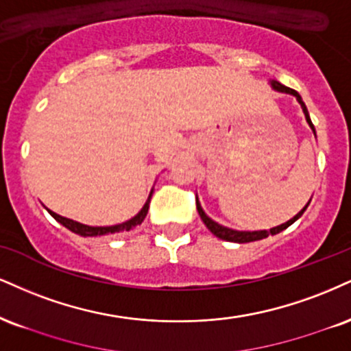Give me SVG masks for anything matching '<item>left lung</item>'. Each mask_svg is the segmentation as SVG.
Segmentation results:
<instances>
[{"mask_svg": "<svg viewBox=\"0 0 351 351\" xmlns=\"http://www.w3.org/2000/svg\"><path fill=\"white\" fill-rule=\"evenodd\" d=\"M269 84H271V88H273L274 91L286 93V95L294 96V98L298 99V103L301 104V108H302L304 116H306L307 124H309V128L312 129V132H314V135H315V129H314V125H312L309 111H307V108H306V104H304L301 95H299L296 90H291V88L285 86V84H281L280 82H276V80H271V82H269ZM311 199H312V197H311ZM311 199H309V202H307L306 206H304L301 210H299V213L293 219H289L288 222L281 223V226L273 227V229H269V230H235V229H230V227L221 226V223L216 222V221H213V219H210L208 214L204 213V209L201 208V202H199V199H197V196H196V208H197V213H199V216L202 219V222H204V226L208 227V229L213 232V234L216 235V237L222 239V240H227V242H234V243H248V242H255V240L267 239L268 235H276V234H280V232H282L285 229H288L289 226H293V223L296 222L298 219L302 216L304 210H306L307 206L311 204Z\"/></svg>", "mask_w": 351, "mask_h": 351, "instance_id": "obj_1", "label": "left lung"}]
</instances>
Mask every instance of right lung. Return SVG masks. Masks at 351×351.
Masks as SVG:
<instances>
[{"mask_svg":"<svg viewBox=\"0 0 351 351\" xmlns=\"http://www.w3.org/2000/svg\"><path fill=\"white\" fill-rule=\"evenodd\" d=\"M152 194H154V188H152V191L149 194V197H147L145 204H143V208L138 210L137 214L132 219H129V221L122 222V223H116V226H86V223H82V222H77L73 221V219H69V217H63L60 214L53 213V210H49V214L52 216L55 221L60 222L63 227H66V229L75 232V234L82 235V237H101V235H109V234H117V232H124V230H132L134 227L141 226L143 222V219L147 217V213H149V204H150V199H152Z\"/></svg>","mask_w":351,"mask_h":351,"instance_id":"add662e5","label":"right lung"}]
</instances>
